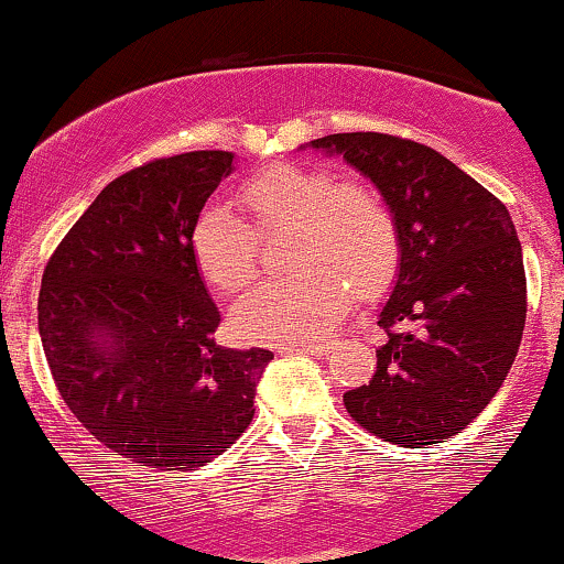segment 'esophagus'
I'll list each match as a JSON object with an SVG mask.
<instances>
[{"instance_id": "obj_1", "label": "esophagus", "mask_w": 564, "mask_h": 564, "mask_svg": "<svg viewBox=\"0 0 564 564\" xmlns=\"http://www.w3.org/2000/svg\"><path fill=\"white\" fill-rule=\"evenodd\" d=\"M334 349V345L332 341H321V345H300V341H296V345H281L278 347V352H283V355H291V352H304V355H328Z\"/></svg>"}]
</instances>
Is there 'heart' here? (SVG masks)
Returning a JSON list of instances; mask_svg holds the SVG:
<instances>
[{"mask_svg": "<svg viewBox=\"0 0 564 564\" xmlns=\"http://www.w3.org/2000/svg\"><path fill=\"white\" fill-rule=\"evenodd\" d=\"M249 225L212 204L191 225V254L200 278L236 296L257 278V236L291 228L286 262L294 275L262 283L236 304L232 326L251 341H310L347 313L352 291L379 294L400 268V225L392 204L364 180L321 166L273 164L236 187Z\"/></svg>", "mask_w": 564, "mask_h": 564, "instance_id": "heart-1", "label": "heart"}]
</instances>
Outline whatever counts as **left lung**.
<instances>
[{
    "instance_id": "obj_1",
    "label": "left lung",
    "mask_w": 564,
    "mask_h": 564,
    "mask_svg": "<svg viewBox=\"0 0 564 564\" xmlns=\"http://www.w3.org/2000/svg\"><path fill=\"white\" fill-rule=\"evenodd\" d=\"M371 177L400 225L387 345L345 392L364 430L400 448L445 443L494 400L522 341L528 283L509 209L437 151L381 132L313 140Z\"/></svg>"
}]
</instances>
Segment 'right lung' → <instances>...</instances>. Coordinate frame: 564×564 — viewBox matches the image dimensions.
Masks as SVG:
<instances>
[{
  "mask_svg": "<svg viewBox=\"0 0 564 564\" xmlns=\"http://www.w3.org/2000/svg\"><path fill=\"white\" fill-rule=\"evenodd\" d=\"M232 153L153 159L102 187L50 257L39 334L82 426L138 467H204L254 419L273 352L219 347L191 225Z\"/></svg>",
  "mask_w": 564,
  "mask_h": 564,
  "instance_id": "right-lung-1",
  "label": "right lung"
}]
</instances>
